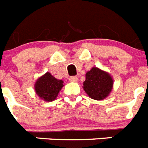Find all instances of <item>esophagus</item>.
Masks as SVG:
<instances>
[{
  "mask_svg": "<svg viewBox=\"0 0 148 148\" xmlns=\"http://www.w3.org/2000/svg\"><path fill=\"white\" fill-rule=\"evenodd\" d=\"M69 80L71 82H78V77L77 76H70L69 78Z\"/></svg>",
  "mask_w": 148,
  "mask_h": 148,
  "instance_id": "34e87169",
  "label": "esophagus"
}]
</instances>
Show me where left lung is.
I'll return each instance as SVG.
<instances>
[{"instance_id": "obj_1", "label": "left lung", "mask_w": 148, "mask_h": 148, "mask_svg": "<svg viewBox=\"0 0 148 148\" xmlns=\"http://www.w3.org/2000/svg\"><path fill=\"white\" fill-rule=\"evenodd\" d=\"M113 80L109 73L92 67L86 73V80L83 88L89 97L95 100H103L108 97L113 90Z\"/></svg>"}]
</instances>
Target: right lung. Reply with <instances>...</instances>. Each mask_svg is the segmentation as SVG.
<instances>
[{"instance_id":"obj_1","label":"right lung","mask_w":148,"mask_h":148,"mask_svg":"<svg viewBox=\"0 0 148 148\" xmlns=\"http://www.w3.org/2000/svg\"><path fill=\"white\" fill-rule=\"evenodd\" d=\"M63 83L62 80L57 79L47 72L38 78L35 82V92L44 101H53L58 96L59 91L64 87Z\"/></svg>"}]
</instances>
